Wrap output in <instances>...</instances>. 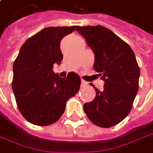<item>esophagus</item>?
Returning a JSON list of instances; mask_svg holds the SVG:
<instances>
[{
	"label": "esophagus",
	"instance_id": "esophagus-1",
	"mask_svg": "<svg viewBox=\"0 0 153 153\" xmlns=\"http://www.w3.org/2000/svg\"><path fill=\"white\" fill-rule=\"evenodd\" d=\"M81 85L82 86H86V85H88V83L85 80H81Z\"/></svg>",
	"mask_w": 153,
	"mask_h": 153
}]
</instances>
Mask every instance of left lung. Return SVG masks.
<instances>
[{
  "label": "left lung",
  "instance_id": "1",
  "mask_svg": "<svg viewBox=\"0 0 153 153\" xmlns=\"http://www.w3.org/2000/svg\"><path fill=\"white\" fill-rule=\"evenodd\" d=\"M75 29L92 49L96 75L104 80L103 90L95 87L96 97L84 104V111L94 124L113 127L129 114L139 89L140 68L134 51L112 30L101 25Z\"/></svg>",
  "mask_w": 153,
  "mask_h": 153
}]
</instances>
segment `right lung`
<instances>
[{
	"label": "right lung",
	"mask_w": 153,
	"mask_h": 153,
	"mask_svg": "<svg viewBox=\"0 0 153 153\" xmlns=\"http://www.w3.org/2000/svg\"><path fill=\"white\" fill-rule=\"evenodd\" d=\"M76 29L48 27L24 42L13 63V91L24 118L31 124L46 126L63 114L67 101L79 90L80 78L70 72L60 78L53 65L60 64L63 56L60 42Z\"/></svg>",
	"instance_id": "1"
}]
</instances>
